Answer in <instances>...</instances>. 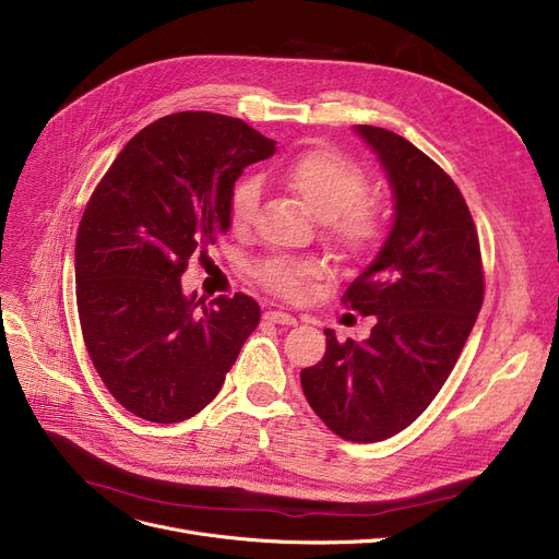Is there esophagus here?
Instances as JSON below:
<instances>
[{"instance_id":"obj_1","label":"esophagus","mask_w":559,"mask_h":559,"mask_svg":"<svg viewBox=\"0 0 559 559\" xmlns=\"http://www.w3.org/2000/svg\"><path fill=\"white\" fill-rule=\"evenodd\" d=\"M264 320L272 322V324H283V326H295V324H297L295 314L283 312V310H270V312H264Z\"/></svg>"}]
</instances>
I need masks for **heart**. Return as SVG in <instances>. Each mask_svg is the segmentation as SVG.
Returning a JSON list of instances; mask_svg holds the SVG:
<instances>
[{"label": "heart", "mask_w": 559, "mask_h": 559, "mask_svg": "<svg viewBox=\"0 0 559 559\" xmlns=\"http://www.w3.org/2000/svg\"><path fill=\"white\" fill-rule=\"evenodd\" d=\"M281 182L295 191L306 207L324 219L329 237L349 255L372 253L385 237L388 214L377 201L362 199L368 191V176L362 168L333 148H310L287 162ZM260 185L255 178H241L230 193V226L241 233L255 222ZM314 274L312 264L287 258L262 262L255 276L285 299H299Z\"/></svg>", "instance_id": "heart-1"}]
</instances>
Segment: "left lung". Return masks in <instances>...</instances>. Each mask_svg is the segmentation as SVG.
<instances>
[{
  "mask_svg": "<svg viewBox=\"0 0 559 559\" xmlns=\"http://www.w3.org/2000/svg\"><path fill=\"white\" fill-rule=\"evenodd\" d=\"M377 153L395 199L393 228L343 297L374 314L366 340L337 343L301 370L308 404L354 443L391 439L439 395L484 299L479 239L468 205L443 168L404 136L356 126Z\"/></svg>",
  "mask_w": 559,
  "mask_h": 559,
  "instance_id": "8db88e82",
  "label": "left lung"
}]
</instances>
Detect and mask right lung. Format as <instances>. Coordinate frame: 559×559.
Segmentation results:
<instances>
[{"mask_svg":"<svg viewBox=\"0 0 559 559\" xmlns=\"http://www.w3.org/2000/svg\"><path fill=\"white\" fill-rule=\"evenodd\" d=\"M276 153L245 120L180 111L128 141L95 187L75 245L86 352L130 414L171 425L197 416L260 322L237 293L205 306L182 274L230 228L235 180Z\"/></svg>","mask_w":559,"mask_h":559,"instance_id":"add662e5","label":"right lung"}]
</instances>
